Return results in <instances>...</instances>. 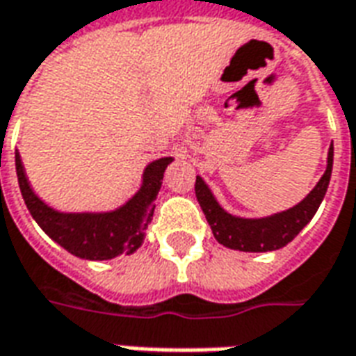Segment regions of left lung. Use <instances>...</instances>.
Here are the masks:
<instances>
[{"label": "left lung", "instance_id": "left-lung-1", "mask_svg": "<svg viewBox=\"0 0 356 356\" xmlns=\"http://www.w3.org/2000/svg\"><path fill=\"white\" fill-rule=\"evenodd\" d=\"M332 165H334V145H330L328 158H326V171L321 181L314 185L311 193L303 200L296 204L293 208L276 211L265 217H240L234 216L217 202L216 194L206 185V181L196 175V200L200 204L204 216L208 219L211 232L219 244L229 250L238 252H275L303 231L316 213V209L324 200V194L328 191L330 177H332Z\"/></svg>", "mask_w": 356, "mask_h": 356}]
</instances>
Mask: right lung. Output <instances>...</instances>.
<instances>
[{
    "label": "right lung",
    "mask_w": 356,
    "mask_h": 356,
    "mask_svg": "<svg viewBox=\"0 0 356 356\" xmlns=\"http://www.w3.org/2000/svg\"><path fill=\"white\" fill-rule=\"evenodd\" d=\"M171 162L173 158L165 156L148 163L143 170L139 191L118 208L108 211H60L34 193L20 152H15L20 193L30 216L58 246L88 261H108L124 254H135L143 246L163 173Z\"/></svg>",
    "instance_id": "right-lung-1"
}]
</instances>
